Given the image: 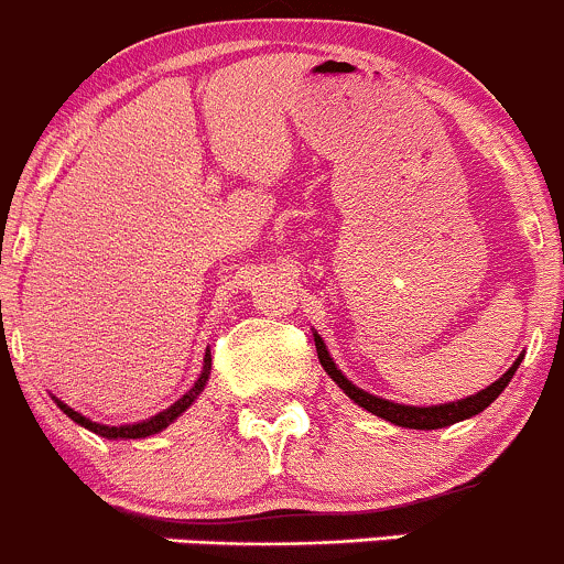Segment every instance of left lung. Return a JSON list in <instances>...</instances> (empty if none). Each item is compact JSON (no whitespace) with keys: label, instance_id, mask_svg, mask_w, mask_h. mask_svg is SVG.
<instances>
[{"label":"left lung","instance_id":"1","mask_svg":"<svg viewBox=\"0 0 564 564\" xmlns=\"http://www.w3.org/2000/svg\"><path fill=\"white\" fill-rule=\"evenodd\" d=\"M314 336V347H317V357L319 362H323L325 373L336 381L338 387L344 390V395L349 398V401H355L360 409L371 411V414H377L379 420L384 422H392V425L398 427H409V430H438V427H449L454 422H463V420H470V416L481 414L484 409H487L489 403L495 401V398L500 395L502 390L508 387V381L513 379V373H517L519 362L524 360V352L513 360V366L508 368L506 373L498 381H492V384L487 387V390L476 392V395L470 398H463V401L457 403H438V405H405V403H395V401H387V398H379V395H371V392L360 390V387L352 384L347 377H344L341 371H338L336 360H333L328 347H325V341L319 338L317 330H312Z\"/></svg>","mask_w":564,"mask_h":564}]
</instances>
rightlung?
I'll return each mask as SVG.
<instances>
[{
  "instance_id": "right-lung-1",
  "label": "right lung",
  "mask_w": 564,
  "mask_h": 564,
  "mask_svg": "<svg viewBox=\"0 0 564 564\" xmlns=\"http://www.w3.org/2000/svg\"><path fill=\"white\" fill-rule=\"evenodd\" d=\"M209 371H212V355H209V349H207V355H204V368H202V377L196 379V384H193L191 390H187L185 395L180 398V401H174L172 405H169V409L159 411V414H155V416H150V420L134 422V425H118V427H115V425H101V422H94V420H88V416H83L80 411H75V409H72V405H66L64 401H58L56 395H51V398H53V401H56L58 409H62L64 414L69 416L72 422H77V425H80V427L90 430V433L101 435V438H110V441L148 438V435H155V433H161V430H166L169 425H172L174 420H177V416H183L185 411L191 409L193 401H196V398L202 395V392H204V387H207V381H209Z\"/></svg>"
}]
</instances>
